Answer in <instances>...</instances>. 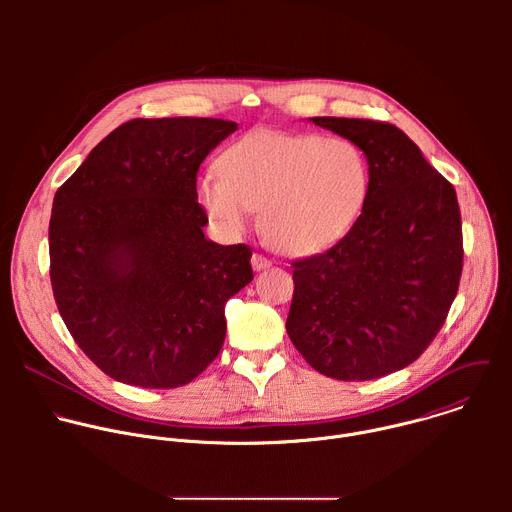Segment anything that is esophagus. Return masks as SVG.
I'll use <instances>...</instances> for the list:
<instances>
[{"mask_svg":"<svg viewBox=\"0 0 512 512\" xmlns=\"http://www.w3.org/2000/svg\"><path fill=\"white\" fill-rule=\"evenodd\" d=\"M251 265H253V269H255V271H263V269L271 267V259H267V257H265V255H261V253H253V257H251Z\"/></svg>","mask_w":512,"mask_h":512,"instance_id":"34e87169","label":"esophagus"}]
</instances>
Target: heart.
<instances>
[{"mask_svg": "<svg viewBox=\"0 0 512 512\" xmlns=\"http://www.w3.org/2000/svg\"><path fill=\"white\" fill-rule=\"evenodd\" d=\"M217 170L196 182L214 227L241 237L257 208L267 239L287 253H314L344 237L371 188V166L346 137L253 129L231 143Z\"/></svg>", "mask_w": 512, "mask_h": 512, "instance_id": "obj_1", "label": "heart"}]
</instances>
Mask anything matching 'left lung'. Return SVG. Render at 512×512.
I'll return each instance as SVG.
<instances>
[{
  "instance_id": "left-lung-1",
  "label": "left lung",
  "mask_w": 512,
  "mask_h": 512,
  "mask_svg": "<svg viewBox=\"0 0 512 512\" xmlns=\"http://www.w3.org/2000/svg\"><path fill=\"white\" fill-rule=\"evenodd\" d=\"M360 145L371 188L356 223L324 253L291 263L289 340L312 369L371 381L405 369L442 330L462 275L454 186L395 125L312 117Z\"/></svg>"
}]
</instances>
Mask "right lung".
Masks as SVG:
<instances>
[{
  "mask_svg": "<svg viewBox=\"0 0 512 512\" xmlns=\"http://www.w3.org/2000/svg\"><path fill=\"white\" fill-rule=\"evenodd\" d=\"M237 129L210 117L131 119L54 194L50 281L79 348L119 383L176 389L218 356L251 247L204 239L202 160Z\"/></svg>",
  "mask_w": 512,
  "mask_h": 512,
  "instance_id": "add662e5",
  "label": "right lung"
}]
</instances>
